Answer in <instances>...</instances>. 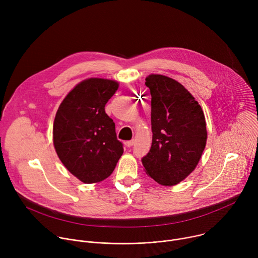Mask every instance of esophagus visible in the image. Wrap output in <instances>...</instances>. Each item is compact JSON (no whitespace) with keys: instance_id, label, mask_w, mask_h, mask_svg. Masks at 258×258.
I'll use <instances>...</instances> for the list:
<instances>
[{"instance_id":"esophagus-1","label":"esophagus","mask_w":258,"mask_h":258,"mask_svg":"<svg viewBox=\"0 0 258 258\" xmlns=\"http://www.w3.org/2000/svg\"><path fill=\"white\" fill-rule=\"evenodd\" d=\"M134 144H135V140L126 141V142H125V146H126V147H132Z\"/></svg>"}]
</instances>
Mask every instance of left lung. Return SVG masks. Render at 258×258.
<instances>
[{
  "instance_id": "8db88e82",
  "label": "left lung",
  "mask_w": 258,
  "mask_h": 258,
  "mask_svg": "<svg viewBox=\"0 0 258 258\" xmlns=\"http://www.w3.org/2000/svg\"><path fill=\"white\" fill-rule=\"evenodd\" d=\"M152 145L142 159L145 172L159 185L171 187L198 165L207 141L203 110L192 94L173 79L150 75Z\"/></svg>"
}]
</instances>
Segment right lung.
Here are the masks:
<instances>
[{
    "instance_id": "add662e5",
    "label": "right lung",
    "mask_w": 258,
    "mask_h": 258,
    "mask_svg": "<svg viewBox=\"0 0 258 258\" xmlns=\"http://www.w3.org/2000/svg\"><path fill=\"white\" fill-rule=\"evenodd\" d=\"M113 80L87 79L61 102L53 124L56 153L66 169L85 183L111 174L123 153L105 105L117 91Z\"/></svg>"
}]
</instances>
